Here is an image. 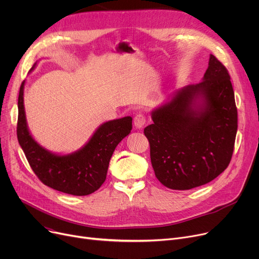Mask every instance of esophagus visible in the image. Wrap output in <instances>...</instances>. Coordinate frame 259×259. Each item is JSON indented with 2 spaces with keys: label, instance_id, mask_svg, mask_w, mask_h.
<instances>
[{
  "label": "esophagus",
  "instance_id": "obj_1",
  "mask_svg": "<svg viewBox=\"0 0 259 259\" xmlns=\"http://www.w3.org/2000/svg\"><path fill=\"white\" fill-rule=\"evenodd\" d=\"M133 122H134V126L137 128H142L146 122V115L143 113H138L134 116Z\"/></svg>",
  "mask_w": 259,
  "mask_h": 259
}]
</instances>
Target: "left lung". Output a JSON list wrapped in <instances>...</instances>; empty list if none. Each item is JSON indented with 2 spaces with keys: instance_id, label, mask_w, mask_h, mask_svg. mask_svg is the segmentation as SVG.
Wrapping results in <instances>:
<instances>
[{
  "instance_id": "8db88e82",
  "label": "left lung",
  "mask_w": 259,
  "mask_h": 259,
  "mask_svg": "<svg viewBox=\"0 0 259 259\" xmlns=\"http://www.w3.org/2000/svg\"><path fill=\"white\" fill-rule=\"evenodd\" d=\"M199 95L204 106L196 111L193 103ZM152 119L144 134L162 185L189 190L216 179L230 164L237 132L234 91L225 65L211 54L203 79L179 90L152 112Z\"/></svg>"
}]
</instances>
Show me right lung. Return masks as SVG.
Returning a JSON list of instances; mask_svg holds the SVG:
<instances>
[{
    "label": "right lung",
    "mask_w": 259,
    "mask_h": 259,
    "mask_svg": "<svg viewBox=\"0 0 259 259\" xmlns=\"http://www.w3.org/2000/svg\"><path fill=\"white\" fill-rule=\"evenodd\" d=\"M23 90L24 81L18 101L17 135L37 179L57 191L71 195L83 196L97 191L106 180L114 149L132 129V117L107 121L80 150L68 155H56L40 147L30 135L25 118Z\"/></svg>",
    "instance_id": "right-lung-1"
}]
</instances>
